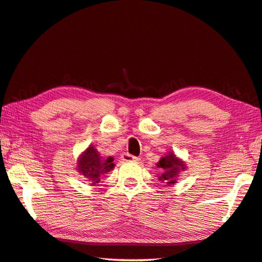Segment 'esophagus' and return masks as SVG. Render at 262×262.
Instances as JSON below:
<instances>
[{
	"label": "esophagus",
	"instance_id": "obj_1",
	"mask_svg": "<svg viewBox=\"0 0 262 262\" xmlns=\"http://www.w3.org/2000/svg\"><path fill=\"white\" fill-rule=\"evenodd\" d=\"M121 160L124 162H138L140 161V158L128 155V153H124V155L121 156Z\"/></svg>",
	"mask_w": 262,
	"mask_h": 262
}]
</instances>
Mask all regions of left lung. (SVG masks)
I'll return each mask as SVG.
<instances>
[{
    "mask_svg": "<svg viewBox=\"0 0 262 262\" xmlns=\"http://www.w3.org/2000/svg\"><path fill=\"white\" fill-rule=\"evenodd\" d=\"M157 167L160 168L161 173L158 175V179L162 183H165L167 186L175 185L177 183V178L181 175V172L186 169V163L181 158H178L175 153L169 151L166 156H163Z\"/></svg>",
    "mask_w": 262,
    "mask_h": 262,
    "instance_id": "obj_1",
    "label": "left lung"
}]
</instances>
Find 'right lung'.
Returning a JSON list of instances; mask_svg holds the SVG:
<instances>
[{
	"instance_id": "right-lung-1",
	"label": "right lung",
	"mask_w": 262,
	"mask_h": 262,
	"mask_svg": "<svg viewBox=\"0 0 262 262\" xmlns=\"http://www.w3.org/2000/svg\"><path fill=\"white\" fill-rule=\"evenodd\" d=\"M115 168L114 158L102 157L95 146L91 144L77 159L76 169L81 176L89 181L92 186L100 183L101 177Z\"/></svg>"
}]
</instances>
